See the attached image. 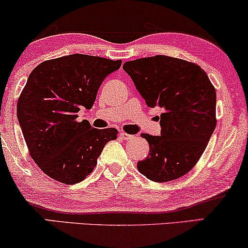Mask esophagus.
<instances>
[{
	"label": "esophagus",
	"mask_w": 248,
	"mask_h": 248,
	"mask_svg": "<svg viewBox=\"0 0 248 248\" xmlns=\"http://www.w3.org/2000/svg\"><path fill=\"white\" fill-rule=\"evenodd\" d=\"M121 137L123 138L124 140H131V139H133V136H131V134L125 133V132H121Z\"/></svg>",
	"instance_id": "34e87169"
}]
</instances>
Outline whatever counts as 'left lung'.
Returning <instances> with one entry per match:
<instances>
[{
  "label": "left lung",
  "mask_w": 248,
  "mask_h": 248,
  "mask_svg": "<svg viewBox=\"0 0 248 248\" xmlns=\"http://www.w3.org/2000/svg\"><path fill=\"white\" fill-rule=\"evenodd\" d=\"M123 69L148 107L164 109L160 136H141L149 155L138 163L147 179L167 182L187 174L201 158L217 126V92L198 65L167 56L127 61Z\"/></svg>",
  "instance_id": "8db88e82"
}]
</instances>
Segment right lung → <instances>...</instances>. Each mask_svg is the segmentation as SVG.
I'll return each instance as SVG.
<instances>
[{
    "label": "right lung",
    "instance_id": "obj_1",
    "mask_svg": "<svg viewBox=\"0 0 248 248\" xmlns=\"http://www.w3.org/2000/svg\"><path fill=\"white\" fill-rule=\"evenodd\" d=\"M122 60L70 54L43 61L28 77L17 104V117L31 158L57 181L74 185L93 171L114 127L98 130L76 121L81 108L91 109L106 76Z\"/></svg>",
    "mask_w": 248,
    "mask_h": 248
}]
</instances>
